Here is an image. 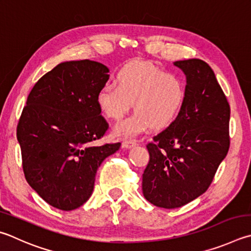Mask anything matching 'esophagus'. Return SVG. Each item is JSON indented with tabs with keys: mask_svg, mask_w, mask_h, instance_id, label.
Instances as JSON below:
<instances>
[{
	"mask_svg": "<svg viewBox=\"0 0 251 251\" xmlns=\"http://www.w3.org/2000/svg\"><path fill=\"white\" fill-rule=\"evenodd\" d=\"M137 145H138V143L136 140H125V141H123V147L126 148V149H130L133 147H136Z\"/></svg>",
	"mask_w": 251,
	"mask_h": 251,
	"instance_id": "obj_1",
	"label": "esophagus"
}]
</instances>
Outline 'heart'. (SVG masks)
<instances>
[{
    "label": "heart",
    "instance_id": "1",
    "mask_svg": "<svg viewBox=\"0 0 251 251\" xmlns=\"http://www.w3.org/2000/svg\"><path fill=\"white\" fill-rule=\"evenodd\" d=\"M184 99L185 88L179 76L144 61L123 68L117 84H104L97 94L99 108L111 120H121L133 103L135 112L113 128V135L122 138L135 137L148 127L166 128L179 115Z\"/></svg>",
    "mask_w": 251,
    "mask_h": 251
}]
</instances>
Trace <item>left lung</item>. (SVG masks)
Returning a JSON list of instances; mask_svg holds the SVG:
<instances>
[{
	"label": "left lung",
	"mask_w": 251,
	"mask_h": 251,
	"mask_svg": "<svg viewBox=\"0 0 251 251\" xmlns=\"http://www.w3.org/2000/svg\"><path fill=\"white\" fill-rule=\"evenodd\" d=\"M185 75L179 115L147 145L143 193L159 207L176 208L202 195L229 149L230 107L214 71L201 59L173 62Z\"/></svg>",
	"instance_id": "8db88e82"
}]
</instances>
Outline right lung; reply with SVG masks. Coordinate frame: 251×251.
Segmentation results:
<instances>
[{"instance_id": "1", "label": "right lung", "mask_w": 251, "mask_h": 251, "mask_svg": "<svg viewBox=\"0 0 251 251\" xmlns=\"http://www.w3.org/2000/svg\"><path fill=\"white\" fill-rule=\"evenodd\" d=\"M108 72L103 63L88 59L59 63L31 89L18 122L26 180L61 211L88 201L99 167L121 147L92 145L108 128L97 103Z\"/></svg>"}]
</instances>
